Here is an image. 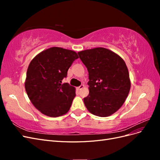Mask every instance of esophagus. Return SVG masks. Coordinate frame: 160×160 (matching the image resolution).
<instances>
[{"label":"esophagus","mask_w":160,"mask_h":160,"mask_svg":"<svg viewBox=\"0 0 160 160\" xmlns=\"http://www.w3.org/2000/svg\"><path fill=\"white\" fill-rule=\"evenodd\" d=\"M84 88V85H80L79 87H78V88H77V89L78 90V91H81V89H83Z\"/></svg>","instance_id":"1"}]
</instances>
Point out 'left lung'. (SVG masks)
<instances>
[{"mask_svg":"<svg viewBox=\"0 0 160 160\" xmlns=\"http://www.w3.org/2000/svg\"><path fill=\"white\" fill-rule=\"evenodd\" d=\"M88 69L89 93L83 99L88 110L99 117H108L124 103L131 88L125 61L115 52L103 47L78 52Z\"/></svg>","mask_w":160,"mask_h":160,"instance_id":"obj_1","label":"left lung"}]
</instances>
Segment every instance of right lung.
<instances>
[{"label": "right lung", "mask_w": 160, "mask_h": 160, "mask_svg": "<svg viewBox=\"0 0 160 160\" xmlns=\"http://www.w3.org/2000/svg\"><path fill=\"white\" fill-rule=\"evenodd\" d=\"M77 52L51 47L38 53L28 67L25 87L32 105L47 116L57 118L68 112L75 97V88L62 84Z\"/></svg>", "instance_id": "obj_1"}]
</instances>
